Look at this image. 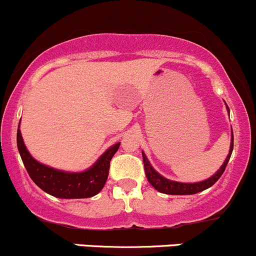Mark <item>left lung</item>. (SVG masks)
<instances>
[{
  "label": "left lung",
  "instance_id": "1",
  "mask_svg": "<svg viewBox=\"0 0 256 256\" xmlns=\"http://www.w3.org/2000/svg\"><path fill=\"white\" fill-rule=\"evenodd\" d=\"M228 112H230V108H228ZM233 151V132H232V140H230V152H228L226 160H224L222 166L220 167V170L217 171L215 174L211 176L210 178L208 180H202V182L198 183H180V182H174V180H167V178L162 177L160 173H158L154 170V167L151 166L149 160H148L146 155L144 152L142 154V162H144V170H145V174H146L148 180L156 190H158L160 193L164 194H170V195H192V194H196L200 193V192L205 190V189L210 188L215 184L218 178L221 177L222 173L224 172L226 170V166L230 161V155H232Z\"/></svg>",
  "mask_w": 256,
  "mask_h": 256
}]
</instances>
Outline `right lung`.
<instances>
[{
  "mask_svg": "<svg viewBox=\"0 0 256 256\" xmlns=\"http://www.w3.org/2000/svg\"><path fill=\"white\" fill-rule=\"evenodd\" d=\"M120 142L108 148L98 160L84 172H64L40 164L26 150L22 133L17 132V145L22 161L32 182L52 196L61 199H84L100 193L105 186L110 171V162Z\"/></svg>",
  "mask_w": 256,
  "mask_h": 256,
  "instance_id": "add662e5",
  "label": "right lung"
}]
</instances>
